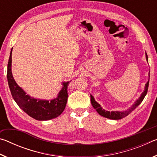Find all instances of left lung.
<instances>
[{
  "label": "left lung",
  "instance_id": "left-lung-1",
  "mask_svg": "<svg viewBox=\"0 0 157 157\" xmlns=\"http://www.w3.org/2000/svg\"><path fill=\"white\" fill-rule=\"evenodd\" d=\"M145 55H146V60L148 62V57L147 55V53L145 52ZM149 80H150V73H149ZM148 86H149V81L146 83L145 86V89L144 91L142 93L141 95H140V98L138 99L136 102H134V104L131 107H129L128 109H127L126 111H105V109L101 107V106L100 104L96 102L94 98L93 95H91V102L92 106L94 107L95 110L97 111V112L100 114V116H102L103 117H105V118H109V119H112V120H119V119L123 118L124 117L127 116V115L132 112V111H134L135 109H136L138 106H139L140 103L142 102V101L144 99V98L145 97L146 94H147V90H148Z\"/></svg>",
  "mask_w": 157,
  "mask_h": 157
}]
</instances>
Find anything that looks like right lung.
I'll list each match as a JSON object with an SVG mask.
<instances>
[{
    "label": "right lung",
    "instance_id": "add662e5",
    "mask_svg": "<svg viewBox=\"0 0 157 157\" xmlns=\"http://www.w3.org/2000/svg\"><path fill=\"white\" fill-rule=\"evenodd\" d=\"M12 51L7 63V82L13 98L21 109L37 121H48L57 118L66 107L68 99L67 87L69 82H63V87L55 99L49 100L36 99L26 94L18 86L12 73Z\"/></svg>",
    "mask_w": 157,
    "mask_h": 157
}]
</instances>
